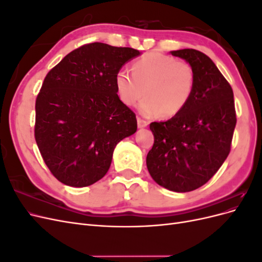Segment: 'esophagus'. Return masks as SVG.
Segmentation results:
<instances>
[{
    "label": "esophagus",
    "mask_w": 262,
    "mask_h": 262,
    "mask_svg": "<svg viewBox=\"0 0 262 262\" xmlns=\"http://www.w3.org/2000/svg\"><path fill=\"white\" fill-rule=\"evenodd\" d=\"M147 124H148V122L146 120H143V119L138 118V126H139V128H145Z\"/></svg>",
    "instance_id": "esophagus-1"
}]
</instances>
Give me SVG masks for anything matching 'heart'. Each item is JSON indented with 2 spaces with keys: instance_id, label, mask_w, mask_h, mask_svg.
<instances>
[{
  "instance_id": "obj_1",
  "label": "heart",
  "mask_w": 262,
  "mask_h": 262,
  "mask_svg": "<svg viewBox=\"0 0 262 262\" xmlns=\"http://www.w3.org/2000/svg\"><path fill=\"white\" fill-rule=\"evenodd\" d=\"M194 70L186 61L160 52H148L132 63V74L119 70L115 86L125 106L134 107L145 96L140 113L170 118L180 114L192 96Z\"/></svg>"
}]
</instances>
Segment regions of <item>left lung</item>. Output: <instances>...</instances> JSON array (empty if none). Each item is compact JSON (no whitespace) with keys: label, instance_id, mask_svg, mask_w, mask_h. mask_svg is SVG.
<instances>
[{"label":"left lung","instance_id":"left-lung-1","mask_svg":"<svg viewBox=\"0 0 262 262\" xmlns=\"http://www.w3.org/2000/svg\"><path fill=\"white\" fill-rule=\"evenodd\" d=\"M171 54L193 68L194 90L180 114L149 124L154 144L146 166L160 186L188 192L207 184L224 163L237 119L232 87L207 54L194 49Z\"/></svg>","mask_w":262,"mask_h":262}]
</instances>
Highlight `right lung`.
Instances as JSON below:
<instances>
[{"label":"right lung","instance_id":"1","mask_svg":"<svg viewBox=\"0 0 262 262\" xmlns=\"http://www.w3.org/2000/svg\"><path fill=\"white\" fill-rule=\"evenodd\" d=\"M140 52L101 42L81 46L46 75L36 99L35 139L62 184L91 186L106 175L116 145L138 128L115 76Z\"/></svg>","mask_w":262,"mask_h":262}]
</instances>
